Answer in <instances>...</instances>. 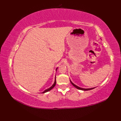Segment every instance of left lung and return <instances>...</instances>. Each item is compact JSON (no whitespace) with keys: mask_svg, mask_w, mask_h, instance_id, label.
Segmentation results:
<instances>
[{"mask_svg":"<svg viewBox=\"0 0 121 121\" xmlns=\"http://www.w3.org/2000/svg\"><path fill=\"white\" fill-rule=\"evenodd\" d=\"M70 82H71V84H72L75 87V88H76L77 89H79V90H82V91H89V90H91V89H92L95 88H81V87H79L77 85H75L74 83H73L72 82H71V80H70Z\"/></svg>","mask_w":121,"mask_h":121,"instance_id":"8db88e82","label":"left lung"}]
</instances>
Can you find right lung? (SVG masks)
Masks as SVG:
<instances>
[{"instance_id": "add662e5", "label": "right lung", "mask_w": 121, "mask_h": 121, "mask_svg": "<svg viewBox=\"0 0 121 121\" xmlns=\"http://www.w3.org/2000/svg\"><path fill=\"white\" fill-rule=\"evenodd\" d=\"M57 69H58V68L56 69V70H57ZM56 76L55 77V82H54V83H53V84L52 85V86H51L50 88H49L48 89H46L45 91H43L42 93H45V92H48V91H50V90H51L55 86V85H56Z\"/></svg>"}]
</instances>
